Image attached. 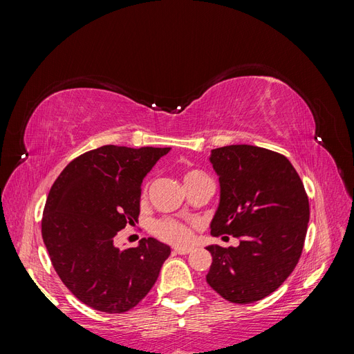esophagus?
Instances as JSON below:
<instances>
[{
	"label": "esophagus",
	"mask_w": 354,
	"mask_h": 354,
	"mask_svg": "<svg viewBox=\"0 0 354 354\" xmlns=\"http://www.w3.org/2000/svg\"><path fill=\"white\" fill-rule=\"evenodd\" d=\"M174 252L180 254V255H186V254L192 252V248H174Z\"/></svg>",
	"instance_id": "obj_1"
}]
</instances>
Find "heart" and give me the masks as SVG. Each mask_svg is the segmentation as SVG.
Here are the masks:
<instances>
[{"instance_id":"b5f03b06","label":"heart","mask_w":354,"mask_h":354,"mask_svg":"<svg viewBox=\"0 0 354 354\" xmlns=\"http://www.w3.org/2000/svg\"><path fill=\"white\" fill-rule=\"evenodd\" d=\"M198 176H202L201 171H187L185 174V181ZM152 230L158 238L174 245H185L192 239V230L187 224L174 218H160L155 221Z\"/></svg>"}]
</instances>
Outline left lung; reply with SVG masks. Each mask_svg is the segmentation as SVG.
<instances>
[{
	"instance_id": "8db88e82",
	"label": "left lung",
	"mask_w": 354,
	"mask_h": 354,
	"mask_svg": "<svg viewBox=\"0 0 354 354\" xmlns=\"http://www.w3.org/2000/svg\"><path fill=\"white\" fill-rule=\"evenodd\" d=\"M209 162L220 181L211 234L241 242L207 246V282L230 303L259 301L285 282L301 257L310 218L304 185L283 155L259 146L212 149Z\"/></svg>"
}]
</instances>
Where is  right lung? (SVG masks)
Returning a JSON list of instances; mask_svg holds the SVG:
<instances>
[{
	"mask_svg": "<svg viewBox=\"0 0 354 354\" xmlns=\"http://www.w3.org/2000/svg\"><path fill=\"white\" fill-rule=\"evenodd\" d=\"M169 147L108 145L66 165L51 186L42 241L62 282L80 301L104 313L136 307L155 285L169 246L143 238L120 250L115 236L140 214L142 183Z\"/></svg>",
	"mask_w": 354,
	"mask_h": 354,
	"instance_id": "add662e5",
	"label": "right lung"
}]
</instances>
